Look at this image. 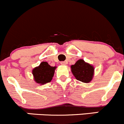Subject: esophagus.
Here are the masks:
<instances>
[{"label": "esophagus", "instance_id": "34e87169", "mask_svg": "<svg viewBox=\"0 0 124 124\" xmlns=\"http://www.w3.org/2000/svg\"><path fill=\"white\" fill-rule=\"evenodd\" d=\"M61 64L62 65H65L67 64V62H65V61H62V62H61Z\"/></svg>", "mask_w": 124, "mask_h": 124}]
</instances>
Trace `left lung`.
Here are the masks:
<instances>
[{
  "label": "left lung",
  "mask_w": 124,
  "mask_h": 124,
  "mask_svg": "<svg viewBox=\"0 0 124 124\" xmlns=\"http://www.w3.org/2000/svg\"><path fill=\"white\" fill-rule=\"evenodd\" d=\"M71 71L77 80L84 83L90 82L94 74V67L86 63L84 60H78L71 66Z\"/></svg>",
  "instance_id": "1"
}]
</instances>
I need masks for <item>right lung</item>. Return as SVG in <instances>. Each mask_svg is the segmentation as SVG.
<instances>
[{
  "label": "right lung",
  "mask_w": 124,
  "mask_h": 124,
  "mask_svg": "<svg viewBox=\"0 0 124 124\" xmlns=\"http://www.w3.org/2000/svg\"><path fill=\"white\" fill-rule=\"evenodd\" d=\"M55 67H51L46 62H43L33 70L34 80L38 84H45L50 82L54 76Z\"/></svg>",
  "instance_id": "1"
}]
</instances>
